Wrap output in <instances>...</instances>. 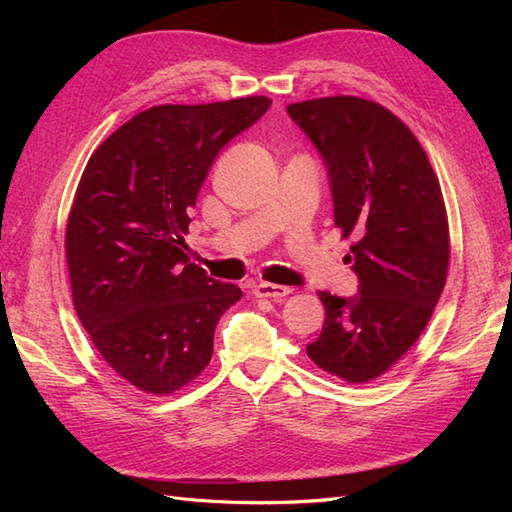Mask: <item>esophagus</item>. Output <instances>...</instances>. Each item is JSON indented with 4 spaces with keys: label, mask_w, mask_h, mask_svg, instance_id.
<instances>
[{
    "label": "esophagus",
    "mask_w": 512,
    "mask_h": 512,
    "mask_svg": "<svg viewBox=\"0 0 512 512\" xmlns=\"http://www.w3.org/2000/svg\"><path fill=\"white\" fill-rule=\"evenodd\" d=\"M290 292H292V288L290 286H282V284L262 282V284L254 286V294H256V297H260V299H284V297H288Z\"/></svg>",
    "instance_id": "1"
}]
</instances>
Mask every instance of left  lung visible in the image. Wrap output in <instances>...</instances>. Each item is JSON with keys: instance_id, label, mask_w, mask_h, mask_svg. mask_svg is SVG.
I'll return each instance as SVG.
<instances>
[{"instance_id": "8db88e82", "label": "left lung", "mask_w": 512, "mask_h": 512, "mask_svg": "<svg viewBox=\"0 0 512 512\" xmlns=\"http://www.w3.org/2000/svg\"><path fill=\"white\" fill-rule=\"evenodd\" d=\"M286 111L327 168L335 226L356 239L359 292H318L327 316L307 356L361 384L412 348L442 294L451 245L440 183L410 128L376 102L335 96Z\"/></svg>"}]
</instances>
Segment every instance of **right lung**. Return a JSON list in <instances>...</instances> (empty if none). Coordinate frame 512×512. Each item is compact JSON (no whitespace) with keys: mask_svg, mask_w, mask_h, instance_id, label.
I'll return each mask as SVG.
<instances>
[{"mask_svg":"<svg viewBox=\"0 0 512 512\" xmlns=\"http://www.w3.org/2000/svg\"><path fill=\"white\" fill-rule=\"evenodd\" d=\"M269 106L265 96L153 106L85 166L66 228L72 299L102 359L136 389L168 395L192 382L241 299L192 265L183 235L218 153Z\"/></svg>","mask_w":512,"mask_h":512,"instance_id":"1","label":"right lung"}]
</instances>
